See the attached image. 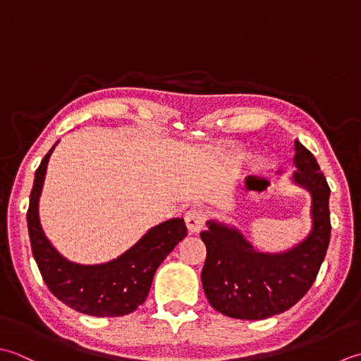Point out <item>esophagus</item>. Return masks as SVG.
I'll list each match as a JSON object with an SVG mask.
<instances>
[{
  "label": "esophagus",
  "mask_w": 361,
  "mask_h": 361,
  "mask_svg": "<svg viewBox=\"0 0 361 361\" xmlns=\"http://www.w3.org/2000/svg\"><path fill=\"white\" fill-rule=\"evenodd\" d=\"M185 223H187L190 233L201 232L204 224H205V213L200 209H191L187 212Z\"/></svg>",
  "instance_id": "34e87169"
}]
</instances>
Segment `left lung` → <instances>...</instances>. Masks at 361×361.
<instances>
[{"mask_svg":"<svg viewBox=\"0 0 361 361\" xmlns=\"http://www.w3.org/2000/svg\"><path fill=\"white\" fill-rule=\"evenodd\" d=\"M291 183L312 197V227L296 245L263 252L238 227L209 219L201 240L207 257L201 273L210 305L237 319H267L299 302L313 285L330 240V188L313 154L294 142Z\"/></svg>","mask_w":361,"mask_h":361,"instance_id":"1","label":"left lung"}]
</instances>
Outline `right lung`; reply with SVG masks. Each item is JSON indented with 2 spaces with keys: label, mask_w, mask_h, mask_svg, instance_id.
Here are the masks:
<instances>
[{
  "label": "right lung",
  "mask_w": 361,
  "mask_h": 361,
  "mask_svg": "<svg viewBox=\"0 0 361 361\" xmlns=\"http://www.w3.org/2000/svg\"><path fill=\"white\" fill-rule=\"evenodd\" d=\"M57 145L37 168L29 197L27 231L37 267L49 291L73 310L99 318L129 314L146 300L160 263L187 237L185 221L171 218L151 227L128 251L104 263L68 260L43 232L39 216L48 161Z\"/></svg>",
  "instance_id": "obj_1"
}]
</instances>
